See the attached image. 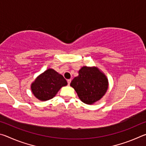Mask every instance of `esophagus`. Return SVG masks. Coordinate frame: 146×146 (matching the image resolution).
Returning a JSON list of instances; mask_svg holds the SVG:
<instances>
[{
    "label": "esophagus",
    "instance_id": "esophagus-1",
    "mask_svg": "<svg viewBox=\"0 0 146 146\" xmlns=\"http://www.w3.org/2000/svg\"><path fill=\"white\" fill-rule=\"evenodd\" d=\"M67 82H68V85H70V83H71V79H68V80H67Z\"/></svg>",
    "mask_w": 146,
    "mask_h": 146
}]
</instances>
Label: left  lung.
Here are the masks:
<instances>
[{
  "instance_id": "left-lung-1",
  "label": "left lung",
  "mask_w": 146,
  "mask_h": 146,
  "mask_svg": "<svg viewBox=\"0 0 146 146\" xmlns=\"http://www.w3.org/2000/svg\"><path fill=\"white\" fill-rule=\"evenodd\" d=\"M70 86L76 91L80 99L87 104L100 100L108 88L106 76L97 68L82 67Z\"/></svg>"
}]
</instances>
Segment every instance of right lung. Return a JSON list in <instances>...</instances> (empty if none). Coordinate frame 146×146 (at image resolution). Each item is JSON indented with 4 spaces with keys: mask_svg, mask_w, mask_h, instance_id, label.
I'll use <instances>...</instances> for the list:
<instances>
[{
    "mask_svg": "<svg viewBox=\"0 0 146 146\" xmlns=\"http://www.w3.org/2000/svg\"><path fill=\"white\" fill-rule=\"evenodd\" d=\"M68 84L62 75L48 69L38 76L31 84V91L38 99L46 101L55 97L59 90Z\"/></svg>",
    "mask_w": 146,
    "mask_h": 146,
    "instance_id": "1",
    "label": "right lung"
}]
</instances>
